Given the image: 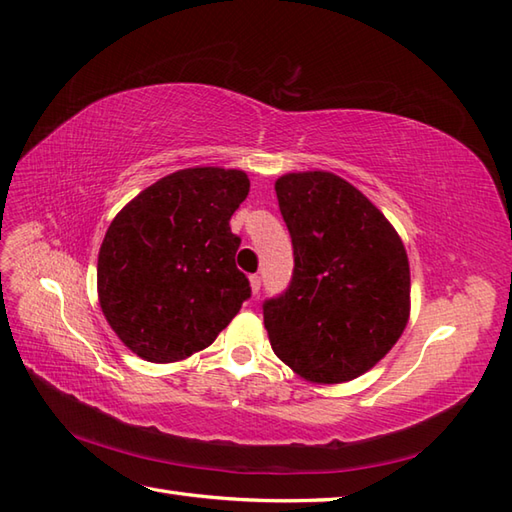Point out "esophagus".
I'll return each mask as SVG.
<instances>
[{
    "label": "esophagus",
    "mask_w": 512,
    "mask_h": 512,
    "mask_svg": "<svg viewBox=\"0 0 512 512\" xmlns=\"http://www.w3.org/2000/svg\"><path fill=\"white\" fill-rule=\"evenodd\" d=\"M250 288H253V295H259V290H262V277L250 275Z\"/></svg>",
    "instance_id": "34e87169"
}]
</instances>
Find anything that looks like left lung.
I'll return each mask as SVG.
<instances>
[{"label": "left lung", "instance_id": "left-lung-1", "mask_svg": "<svg viewBox=\"0 0 512 512\" xmlns=\"http://www.w3.org/2000/svg\"><path fill=\"white\" fill-rule=\"evenodd\" d=\"M292 239L288 288L264 301L273 352L312 383H345L372 369L409 319V262L394 226L328 171L275 182Z\"/></svg>", "mask_w": 512, "mask_h": 512}]
</instances>
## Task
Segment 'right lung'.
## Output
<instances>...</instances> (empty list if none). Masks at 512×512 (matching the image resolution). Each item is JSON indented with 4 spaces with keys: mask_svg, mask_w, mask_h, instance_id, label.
Here are the masks:
<instances>
[{
    "mask_svg": "<svg viewBox=\"0 0 512 512\" xmlns=\"http://www.w3.org/2000/svg\"><path fill=\"white\" fill-rule=\"evenodd\" d=\"M248 189L244 171L182 169L114 217L99 250V301L140 358L173 363L204 350L250 299L235 266L242 239L228 226Z\"/></svg>",
    "mask_w": 512,
    "mask_h": 512,
    "instance_id": "add662e5",
    "label": "right lung"
}]
</instances>
